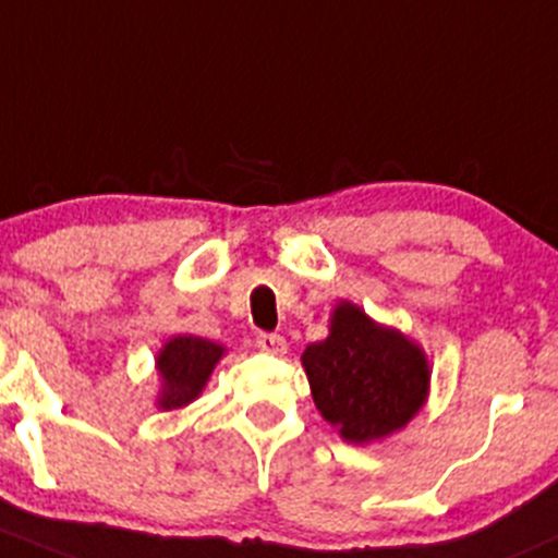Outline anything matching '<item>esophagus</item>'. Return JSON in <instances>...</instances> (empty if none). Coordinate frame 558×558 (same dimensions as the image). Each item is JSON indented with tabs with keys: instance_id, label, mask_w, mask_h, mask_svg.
<instances>
[{
	"instance_id": "34e87169",
	"label": "esophagus",
	"mask_w": 558,
	"mask_h": 558,
	"mask_svg": "<svg viewBox=\"0 0 558 558\" xmlns=\"http://www.w3.org/2000/svg\"><path fill=\"white\" fill-rule=\"evenodd\" d=\"M256 348L262 350V353H269V355H283L286 350H289V344H286V339L280 337V333H259L256 337Z\"/></svg>"
}]
</instances>
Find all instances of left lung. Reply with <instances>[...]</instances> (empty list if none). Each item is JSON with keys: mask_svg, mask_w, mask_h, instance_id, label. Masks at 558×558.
<instances>
[{"mask_svg": "<svg viewBox=\"0 0 558 558\" xmlns=\"http://www.w3.org/2000/svg\"><path fill=\"white\" fill-rule=\"evenodd\" d=\"M320 417L348 444L383 441L403 430L430 396V361L420 342L339 299L328 337L302 353Z\"/></svg>", "mask_w": 558, "mask_h": 558, "instance_id": "1", "label": "left lung"}]
</instances>
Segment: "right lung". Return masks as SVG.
Wrapping results in <instances>:
<instances>
[{
	"mask_svg": "<svg viewBox=\"0 0 558 558\" xmlns=\"http://www.w3.org/2000/svg\"><path fill=\"white\" fill-rule=\"evenodd\" d=\"M227 355V348L210 339L179 333L157 350L155 368L160 387H157L155 407L162 412L190 407L208 385L216 363Z\"/></svg>",
	"mask_w": 558,
	"mask_h": 558,
	"instance_id": "right-lung-1",
	"label": "right lung"
}]
</instances>
